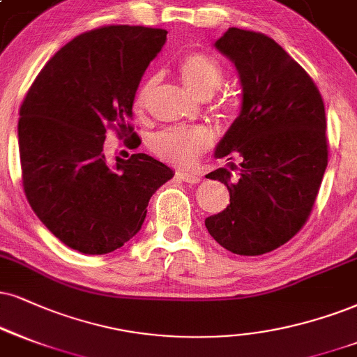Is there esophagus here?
I'll return each mask as SVG.
<instances>
[{
	"label": "esophagus",
	"instance_id": "34e87169",
	"mask_svg": "<svg viewBox=\"0 0 357 357\" xmlns=\"http://www.w3.org/2000/svg\"><path fill=\"white\" fill-rule=\"evenodd\" d=\"M177 177L187 183H199L200 175L192 174V172H177Z\"/></svg>",
	"mask_w": 357,
	"mask_h": 357
}]
</instances>
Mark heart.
<instances>
[{"label":"heart","instance_id":"1","mask_svg":"<svg viewBox=\"0 0 357 357\" xmlns=\"http://www.w3.org/2000/svg\"><path fill=\"white\" fill-rule=\"evenodd\" d=\"M178 77L185 89L199 99H208L223 82V68L212 54L190 52L178 64ZM157 87V77H147L135 94V107L142 109ZM212 142V135L202 127H172L155 134L151 140L152 151L175 165H192Z\"/></svg>","mask_w":357,"mask_h":357}]
</instances>
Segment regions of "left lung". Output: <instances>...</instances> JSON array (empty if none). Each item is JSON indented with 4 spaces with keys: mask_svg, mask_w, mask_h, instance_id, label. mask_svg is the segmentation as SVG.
<instances>
[{
    "mask_svg": "<svg viewBox=\"0 0 357 357\" xmlns=\"http://www.w3.org/2000/svg\"><path fill=\"white\" fill-rule=\"evenodd\" d=\"M215 47L235 64L241 84L238 117L210 172L230 192V205L205 220L228 252L257 257L284 245L313 210L328 165L326 114L313 79L275 39L228 28Z\"/></svg>",
    "mask_w": 357,
    "mask_h": 357,
    "instance_id": "left-lung-1",
    "label": "left lung"
}]
</instances>
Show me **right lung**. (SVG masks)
<instances>
[{"instance_id":"right-lung-1","label":"right lung","mask_w":357,"mask_h":357,"mask_svg":"<svg viewBox=\"0 0 357 357\" xmlns=\"http://www.w3.org/2000/svg\"><path fill=\"white\" fill-rule=\"evenodd\" d=\"M167 31L114 24L79 34L41 69L21 104L23 188L56 238L84 255L121 248L142 227L147 205L174 172L147 153H105V132L137 149L132 105Z\"/></svg>"}]
</instances>
